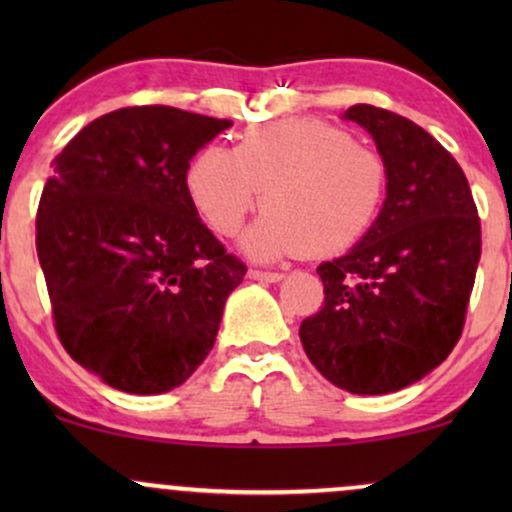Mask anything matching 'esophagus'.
<instances>
[{"mask_svg":"<svg viewBox=\"0 0 512 512\" xmlns=\"http://www.w3.org/2000/svg\"><path fill=\"white\" fill-rule=\"evenodd\" d=\"M248 276H250V279H255V281H269V284L284 279V274H281V272H267V269H250Z\"/></svg>","mask_w":512,"mask_h":512,"instance_id":"esophagus-1","label":"esophagus"}]
</instances>
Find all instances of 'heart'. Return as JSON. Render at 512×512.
<instances>
[{
  "mask_svg": "<svg viewBox=\"0 0 512 512\" xmlns=\"http://www.w3.org/2000/svg\"><path fill=\"white\" fill-rule=\"evenodd\" d=\"M185 187L211 231L236 236L260 202L267 209L245 238L255 257L337 255L378 221L387 163L373 146L322 120H281L245 129L236 149L204 146Z\"/></svg>",
  "mask_w": 512,
  "mask_h": 512,
  "instance_id": "b5f03b06",
  "label": "heart"
}]
</instances>
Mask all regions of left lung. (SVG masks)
I'll return each instance as SVG.
<instances>
[{
    "mask_svg": "<svg viewBox=\"0 0 512 512\" xmlns=\"http://www.w3.org/2000/svg\"><path fill=\"white\" fill-rule=\"evenodd\" d=\"M344 117L378 144L387 197L361 243L317 267L325 305L298 334L332 385L387 395L431 373L460 342L481 221L460 163L426 129L366 103Z\"/></svg>",
    "mask_w": 512,
    "mask_h": 512,
    "instance_id": "obj_1",
    "label": "left lung"
}]
</instances>
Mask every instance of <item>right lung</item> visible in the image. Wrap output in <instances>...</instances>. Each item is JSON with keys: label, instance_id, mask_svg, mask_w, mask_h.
Returning <instances> with one entry per match:
<instances>
[{"label": "right lung", "instance_id": "1", "mask_svg": "<svg viewBox=\"0 0 512 512\" xmlns=\"http://www.w3.org/2000/svg\"><path fill=\"white\" fill-rule=\"evenodd\" d=\"M231 125L170 105L120 108L52 161L35 250L55 332L115 390L161 395L185 383L248 272L185 187L190 158Z\"/></svg>", "mask_w": 512, "mask_h": 512}]
</instances>
